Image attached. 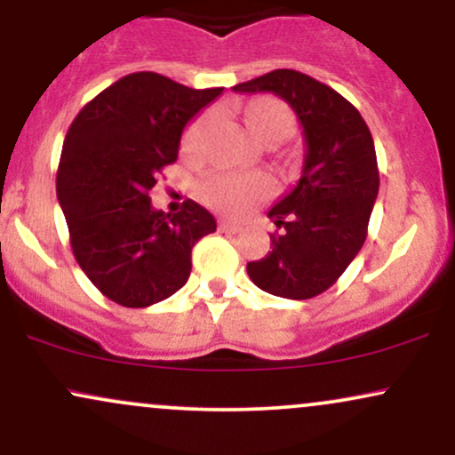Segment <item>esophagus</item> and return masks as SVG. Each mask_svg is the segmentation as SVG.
<instances>
[{
    "label": "esophagus",
    "instance_id": "obj_1",
    "mask_svg": "<svg viewBox=\"0 0 455 455\" xmlns=\"http://www.w3.org/2000/svg\"><path fill=\"white\" fill-rule=\"evenodd\" d=\"M218 231H220V233H239V231H242V224L220 220V222H218Z\"/></svg>",
    "mask_w": 455,
    "mask_h": 455
}]
</instances>
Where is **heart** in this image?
<instances>
[{
	"label": "heart",
	"instance_id": "heart-1",
	"mask_svg": "<svg viewBox=\"0 0 455 455\" xmlns=\"http://www.w3.org/2000/svg\"><path fill=\"white\" fill-rule=\"evenodd\" d=\"M207 126V115L196 117L190 126L186 128L181 137V149L195 151L201 140L203 130ZM248 126L254 137L263 143H280L289 139L295 130V115L284 102L274 100V98H263L250 104L248 108ZM275 192V184L269 175H231L216 173L201 181L198 186V196L203 203L213 207V210L224 213H243L257 203L265 201Z\"/></svg>",
	"mask_w": 455,
	"mask_h": 455
}]
</instances>
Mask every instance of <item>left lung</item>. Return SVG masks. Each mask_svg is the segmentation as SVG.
<instances>
[{
    "mask_svg": "<svg viewBox=\"0 0 455 455\" xmlns=\"http://www.w3.org/2000/svg\"><path fill=\"white\" fill-rule=\"evenodd\" d=\"M233 90L275 93L304 126L299 181L267 213L282 233H271L274 248L248 263V275L271 295L310 299L336 284L365 242L379 195L372 134L347 98L304 72L282 68Z\"/></svg>",
    "mask_w": 455,
    "mask_h": 455,
    "instance_id": "left-lung-1",
    "label": "left lung"
}]
</instances>
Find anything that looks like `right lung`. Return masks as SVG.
Returning <instances> with one entry per match:
<instances>
[{
	"label": "right lung",
	"mask_w": 455,
	"mask_h": 455,
	"mask_svg": "<svg viewBox=\"0 0 455 455\" xmlns=\"http://www.w3.org/2000/svg\"><path fill=\"white\" fill-rule=\"evenodd\" d=\"M224 87L192 90L156 72L122 76L78 111L57 169V198L76 263L104 297L148 307L190 278L192 248L216 231L195 201L171 213L149 190L173 164L186 124Z\"/></svg>",
	"instance_id": "obj_1"
}]
</instances>
